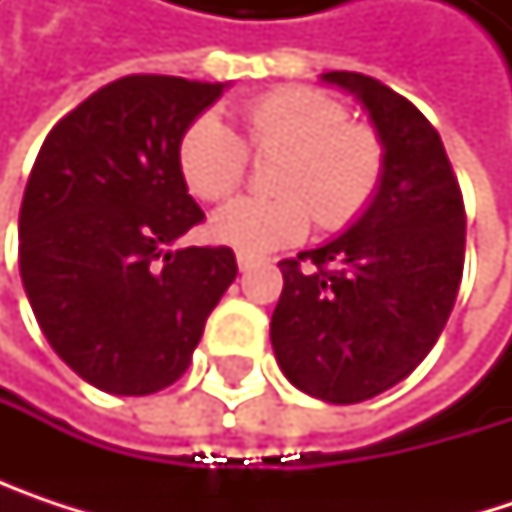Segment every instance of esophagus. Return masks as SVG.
Returning a JSON list of instances; mask_svg holds the SVG:
<instances>
[{"label":"esophagus","mask_w":512,"mask_h":512,"mask_svg":"<svg viewBox=\"0 0 512 512\" xmlns=\"http://www.w3.org/2000/svg\"><path fill=\"white\" fill-rule=\"evenodd\" d=\"M237 266H240V272H249L252 266H257V257L240 252V255H237Z\"/></svg>","instance_id":"esophagus-1"}]
</instances>
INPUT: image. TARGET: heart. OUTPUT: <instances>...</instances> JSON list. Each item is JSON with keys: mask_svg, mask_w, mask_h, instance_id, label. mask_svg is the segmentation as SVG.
<instances>
[{"mask_svg": "<svg viewBox=\"0 0 512 512\" xmlns=\"http://www.w3.org/2000/svg\"><path fill=\"white\" fill-rule=\"evenodd\" d=\"M255 156H281L272 198H240L210 219V237L240 252H272L299 243L311 219L344 228L382 183L385 151L373 127L347 121V109L317 88H278L243 109ZM177 165L201 201L231 198L249 171L243 139L216 115H201L180 139Z\"/></svg>", "mask_w": 512, "mask_h": 512, "instance_id": "obj_1", "label": "heart"}]
</instances>
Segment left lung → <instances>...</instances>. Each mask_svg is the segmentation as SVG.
Here are the masks:
<instances>
[{"mask_svg":"<svg viewBox=\"0 0 512 512\" xmlns=\"http://www.w3.org/2000/svg\"><path fill=\"white\" fill-rule=\"evenodd\" d=\"M382 139L385 171L367 210L320 249L281 260L269 338L281 373L326 403H361L406 379L457 302L465 207L433 124L364 73L332 70Z\"/></svg>","mask_w":512,"mask_h":512,"instance_id":"8db88e82","label":"left lung"}]
</instances>
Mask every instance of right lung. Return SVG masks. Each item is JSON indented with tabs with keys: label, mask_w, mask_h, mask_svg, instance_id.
<instances>
[{
	"label": "right lung",
	"mask_w": 512,
	"mask_h": 512,
	"mask_svg": "<svg viewBox=\"0 0 512 512\" xmlns=\"http://www.w3.org/2000/svg\"><path fill=\"white\" fill-rule=\"evenodd\" d=\"M222 82L124 76L50 130L20 207V275L58 358L100 391L177 382L237 278L228 246L171 249L204 219L177 148Z\"/></svg>",
	"instance_id": "right-lung-1"
}]
</instances>
